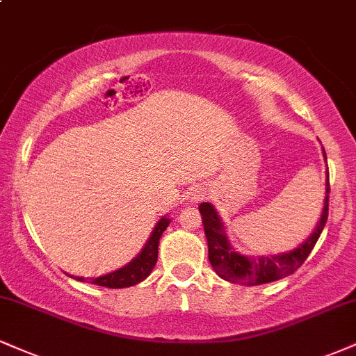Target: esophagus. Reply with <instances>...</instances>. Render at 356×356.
<instances>
[{
	"label": "esophagus",
	"instance_id": "obj_1",
	"mask_svg": "<svg viewBox=\"0 0 356 356\" xmlns=\"http://www.w3.org/2000/svg\"><path fill=\"white\" fill-rule=\"evenodd\" d=\"M211 194V189H209L207 186H197L194 192H192V200H195V202H199V200H204L205 197Z\"/></svg>",
	"mask_w": 356,
	"mask_h": 356
}]
</instances>
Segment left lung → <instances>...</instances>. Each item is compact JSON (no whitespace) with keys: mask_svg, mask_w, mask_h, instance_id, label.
Returning a JSON list of instances; mask_svg holds the SVG:
<instances>
[{"mask_svg":"<svg viewBox=\"0 0 356 356\" xmlns=\"http://www.w3.org/2000/svg\"><path fill=\"white\" fill-rule=\"evenodd\" d=\"M323 159L327 162L323 149ZM325 199L323 209L320 212V219L316 220L315 229L312 234L298 243L293 250L282 252L277 255H259L252 257L241 254L235 250L232 243L229 241V234H227L225 224L222 222V217L216 207L211 202H202L199 205V211L202 213L205 237H207L209 245V260H211L212 268L216 270L217 275L224 278L227 282L241 285H262L268 282L280 280L290 273L297 270L300 265L305 262L312 248L315 247L318 241L320 234H322L325 224H327L328 217V194H330V184H328V167L325 169Z\"/></svg>","mask_w":356,"mask_h":356,"instance_id":"left-lung-1","label":"left lung"}]
</instances>
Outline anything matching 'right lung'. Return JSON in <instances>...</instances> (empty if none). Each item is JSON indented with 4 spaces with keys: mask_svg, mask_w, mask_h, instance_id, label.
I'll return each mask as SVG.
<instances>
[{
    "mask_svg": "<svg viewBox=\"0 0 356 356\" xmlns=\"http://www.w3.org/2000/svg\"><path fill=\"white\" fill-rule=\"evenodd\" d=\"M170 219L169 216H162L157 224L154 225L151 235H149L147 242L144 243V247L140 248V252L137 254L131 262L122 265L118 270H113L106 275L99 277H76V275H67L79 282H89V284L99 285V286H108V289H126V286H132L140 284L151 275L152 268L157 264V254H159V241L161 235L164 234V230L169 227Z\"/></svg>",
    "mask_w": 356,
    "mask_h": 356,
    "instance_id": "right-lung-1",
    "label": "right lung"
}]
</instances>
